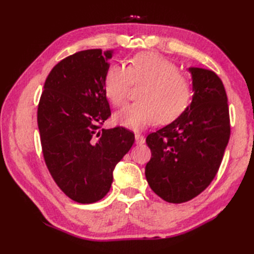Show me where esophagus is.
<instances>
[{
	"mask_svg": "<svg viewBox=\"0 0 254 254\" xmlns=\"http://www.w3.org/2000/svg\"><path fill=\"white\" fill-rule=\"evenodd\" d=\"M135 141L137 145H142L145 143V138L141 133H135Z\"/></svg>",
	"mask_w": 254,
	"mask_h": 254,
	"instance_id": "obj_1",
	"label": "esophagus"
}]
</instances>
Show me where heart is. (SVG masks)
I'll use <instances>...</instances> for the list:
<instances>
[{"mask_svg":"<svg viewBox=\"0 0 254 254\" xmlns=\"http://www.w3.org/2000/svg\"><path fill=\"white\" fill-rule=\"evenodd\" d=\"M132 85H143L136 96L138 102L124 107L115 116L118 124L132 130H142L157 121L174 122L191 104L190 79L158 53H139L127 67L115 64L107 69L105 94L115 107L124 105Z\"/></svg>","mask_w":254,"mask_h":254,"instance_id":"1","label":"heart"}]
</instances>
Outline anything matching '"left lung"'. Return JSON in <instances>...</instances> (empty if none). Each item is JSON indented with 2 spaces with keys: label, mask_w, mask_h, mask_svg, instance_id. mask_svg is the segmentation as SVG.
Masks as SVG:
<instances>
[{
  "label": "left lung",
  "mask_w": 254,
  "mask_h": 254,
  "mask_svg": "<svg viewBox=\"0 0 254 254\" xmlns=\"http://www.w3.org/2000/svg\"><path fill=\"white\" fill-rule=\"evenodd\" d=\"M193 99L187 111L148 134L152 157L145 167L150 189L168 203L197 196L216 176L230 137L227 95L213 71L190 67Z\"/></svg>",
  "instance_id": "obj_1"
}]
</instances>
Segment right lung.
<instances>
[{
  "label": "right lung",
  "instance_id": "right-lung-1",
  "mask_svg": "<svg viewBox=\"0 0 254 254\" xmlns=\"http://www.w3.org/2000/svg\"><path fill=\"white\" fill-rule=\"evenodd\" d=\"M112 51L74 53L51 69L37 121L42 154L51 177L73 201L90 204L109 192L116 165L134 143L126 127L105 130L111 116L104 79Z\"/></svg>",
  "mask_w": 254,
  "mask_h": 254
}]
</instances>
